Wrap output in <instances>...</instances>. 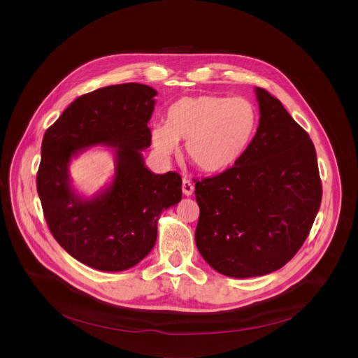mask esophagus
<instances>
[{
  "label": "esophagus",
  "instance_id": "obj_1",
  "mask_svg": "<svg viewBox=\"0 0 358 358\" xmlns=\"http://www.w3.org/2000/svg\"><path fill=\"white\" fill-rule=\"evenodd\" d=\"M182 192L187 196L192 195V192H194V184L189 180H187V178L182 180Z\"/></svg>",
  "mask_w": 358,
  "mask_h": 358
}]
</instances>
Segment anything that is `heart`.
<instances>
[{
    "instance_id": "1",
    "label": "heart",
    "mask_w": 358,
    "mask_h": 358,
    "mask_svg": "<svg viewBox=\"0 0 358 358\" xmlns=\"http://www.w3.org/2000/svg\"><path fill=\"white\" fill-rule=\"evenodd\" d=\"M259 124V112L243 97L196 96L173 103L166 126L151 130V143L162 156L185 141L188 160L202 173L220 174L232 169L248 151Z\"/></svg>"
}]
</instances>
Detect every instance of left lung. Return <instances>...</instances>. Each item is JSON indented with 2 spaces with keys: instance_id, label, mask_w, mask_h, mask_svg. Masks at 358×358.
Returning <instances> with one entry per match:
<instances>
[{
  "instance_id": "8db88e82",
  "label": "left lung",
  "mask_w": 358,
  "mask_h": 358,
  "mask_svg": "<svg viewBox=\"0 0 358 358\" xmlns=\"http://www.w3.org/2000/svg\"><path fill=\"white\" fill-rule=\"evenodd\" d=\"M259 126L229 170L195 182V243L206 262L231 278L285 266L308 238L322 202L313 141L280 100L255 89Z\"/></svg>"
}]
</instances>
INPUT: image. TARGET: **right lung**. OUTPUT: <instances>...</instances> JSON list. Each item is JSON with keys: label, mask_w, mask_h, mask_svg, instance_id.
Returning a JSON list of instances; mask_svg holds the SVG:
<instances>
[{"label": "right lung", "mask_w": 358, "mask_h": 358, "mask_svg": "<svg viewBox=\"0 0 358 358\" xmlns=\"http://www.w3.org/2000/svg\"><path fill=\"white\" fill-rule=\"evenodd\" d=\"M156 94L140 83L100 87L72 101L43 134L36 189L48 228L71 257L97 271H126L144 259L159 215L181 201L180 174L151 173L141 157L151 144ZM97 143L118 147L115 178L93 199H80L67 167L79 149Z\"/></svg>", "instance_id": "obj_1"}]
</instances>
